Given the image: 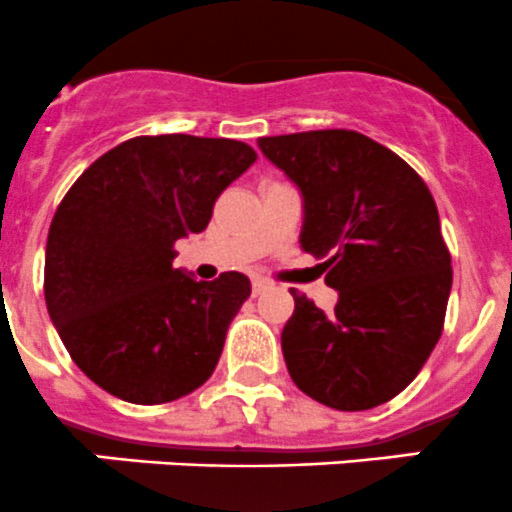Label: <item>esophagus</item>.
<instances>
[{"mask_svg":"<svg viewBox=\"0 0 512 512\" xmlns=\"http://www.w3.org/2000/svg\"><path fill=\"white\" fill-rule=\"evenodd\" d=\"M251 288H254V296H261L263 291H268V288H271V281H266V278H254Z\"/></svg>","mask_w":512,"mask_h":512,"instance_id":"34e87169","label":"esophagus"}]
</instances>
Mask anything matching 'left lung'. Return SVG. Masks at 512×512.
Here are the masks:
<instances>
[{"label": "left lung", "mask_w": 512, "mask_h": 512, "mask_svg": "<svg viewBox=\"0 0 512 512\" xmlns=\"http://www.w3.org/2000/svg\"><path fill=\"white\" fill-rule=\"evenodd\" d=\"M268 161L301 189V246L338 291L331 313L291 288L281 348L293 383L336 411L396 398L433 353L453 266L426 181L351 129L261 136Z\"/></svg>", "instance_id": "left-lung-1"}]
</instances>
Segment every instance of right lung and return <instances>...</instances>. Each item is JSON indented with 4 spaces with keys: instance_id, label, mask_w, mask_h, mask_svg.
<instances>
[{
    "instance_id": "right-lung-1",
    "label": "right lung",
    "mask_w": 512,
    "mask_h": 512,
    "mask_svg": "<svg viewBox=\"0 0 512 512\" xmlns=\"http://www.w3.org/2000/svg\"><path fill=\"white\" fill-rule=\"evenodd\" d=\"M256 161L244 141L134 136L79 176L47 236L44 298L79 368L111 396L159 406L209 381L251 296L239 271L194 281L174 244L209 226Z\"/></svg>"
}]
</instances>
